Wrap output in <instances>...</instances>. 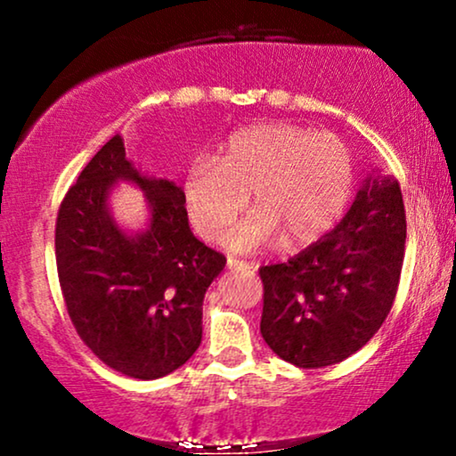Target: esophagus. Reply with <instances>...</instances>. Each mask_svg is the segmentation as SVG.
I'll return each instance as SVG.
<instances>
[{
    "label": "esophagus",
    "instance_id": "1",
    "mask_svg": "<svg viewBox=\"0 0 456 456\" xmlns=\"http://www.w3.org/2000/svg\"><path fill=\"white\" fill-rule=\"evenodd\" d=\"M227 268L232 272H255L253 264H246V261H240V259H233V257L227 259Z\"/></svg>",
    "mask_w": 456,
    "mask_h": 456
}]
</instances>
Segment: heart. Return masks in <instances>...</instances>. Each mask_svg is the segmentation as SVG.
Segmentation results:
<instances>
[{
  "label": "heart",
  "instance_id": "obj_1",
  "mask_svg": "<svg viewBox=\"0 0 456 456\" xmlns=\"http://www.w3.org/2000/svg\"><path fill=\"white\" fill-rule=\"evenodd\" d=\"M184 206L195 232L216 242L246 206L255 208L227 235L232 250H255L282 235L311 242L338 221L354 191L352 151L337 134L294 124H255L235 130L216 159L188 162Z\"/></svg>",
  "mask_w": 456,
  "mask_h": 456
}]
</instances>
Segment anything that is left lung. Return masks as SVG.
I'll list each match as a JSON object with an SVG mask.
<instances>
[{
  "label": "left lung",
  "instance_id": "obj_1",
  "mask_svg": "<svg viewBox=\"0 0 456 456\" xmlns=\"http://www.w3.org/2000/svg\"><path fill=\"white\" fill-rule=\"evenodd\" d=\"M405 233L399 182L373 169L332 232L285 264L259 270L261 334L272 352L319 369L369 343L395 302Z\"/></svg>",
  "mask_w": 456,
  "mask_h": 456
}]
</instances>
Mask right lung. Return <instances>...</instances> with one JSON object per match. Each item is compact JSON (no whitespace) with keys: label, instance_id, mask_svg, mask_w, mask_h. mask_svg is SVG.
Instances as JSON below:
<instances>
[{"label":"right lung","instance_id":"add662e5","mask_svg":"<svg viewBox=\"0 0 456 456\" xmlns=\"http://www.w3.org/2000/svg\"><path fill=\"white\" fill-rule=\"evenodd\" d=\"M119 181L144 191L141 230L114 221L108 201ZM55 259L78 337L104 364L137 379L165 378L197 352L203 297L227 264L192 235L182 186L137 169L119 134L66 192Z\"/></svg>","mask_w":456,"mask_h":456}]
</instances>
